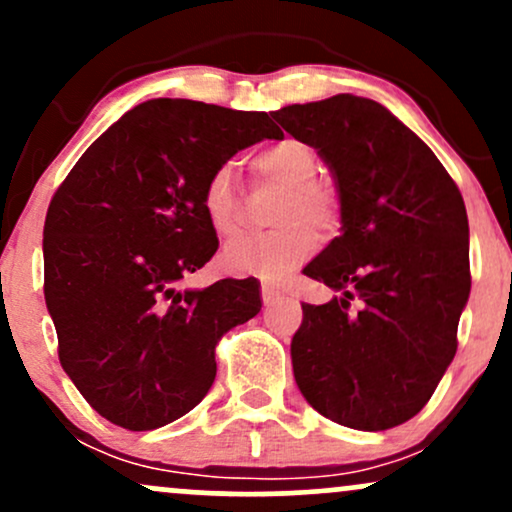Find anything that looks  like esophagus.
I'll return each instance as SVG.
<instances>
[{
    "mask_svg": "<svg viewBox=\"0 0 512 512\" xmlns=\"http://www.w3.org/2000/svg\"><path fill=\"white\" fill-rule=\"evenodd\" d=\"M281 296H284V291H281L279 286H276V284H267V281H264V284H262V303H264V305L276 303Z\"/></svg>",
    "mask_w": 512,
    "mask_h": 512,
    "instance_id": "obj_1",
    "label": "esophagus"
}]
</instances>
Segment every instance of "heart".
<instances>
[{
	"label": "heart",
	"mask_w": 512,
	"mask_h": 512,
	"mask_svg": "<svg viewBox=\"0 0 512 512\" xmlns=\"http://www.w3.org/2000/svg\"><path fill=\"white\" fill-rule=\"evenodd\" d=\"M255 178L281 187L272 223L279 226L262 236H240L221 250V267L236 276L276 281L308 260L317 248V231L330 236L342 221V197L330 180L317 173L315 149L303 139H279L252 154ZM211 231L228 238L238 231V195L228 168H216L199 195Z\"/></svg>",
	"instance_id": "b5f03b06"
}]
</instances>
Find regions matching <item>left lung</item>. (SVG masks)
Segmentation results:
<instances>
[{"instance_id": "1", "label": "left lung", "mask_w": 512, "mask_h": 512, "mask_svg": "<svg viewBox=\"0 0 512 512\" xmlns=\"http://www.w3.org/2000/svg\"><path fill=\"white\" fill-rule=\"evenodd\" d=\"M272 117L317 149L342 197V236L303 269L342 296L303 303L296 383L337 424L395 428L426 407L455 358L472 289L462 195L436 154L370 98L339 93Z\"/></svg>"}]
</instances>
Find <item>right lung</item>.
Wrapping results in <instances>:
<instances>
[{"label":"right lung","mask_w":512,"mask_h":512,"mask_svg":"<svg viewBox=\"0 0 512 512\" xmlns=\"http://www.w3.org/2000/svg\"><path fill=\"white\" fill-rule=\"evenodd\" d=\"M281 137L267 113L156 98L103 132L57 187L45 303L64 373L103 419L154 431L195 409L219 339L260 313L255 279L202 291L180 281L219 248L204 182L245 146Z\"/></svg>","instance_id":"add662e5"}]
</instances>
